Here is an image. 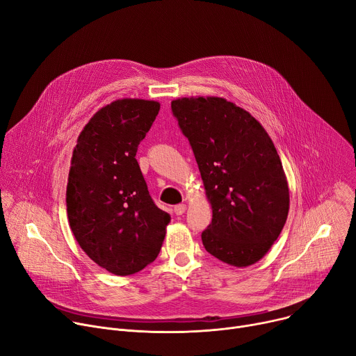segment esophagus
<instances>
[{
	"label": "esophagus",
	"mask_w": 356,
	"mask_h": 356,
	"mask_svg": "<svg viewBox=\"0 0 356 356\" xmlns=\"http://www.w3.org/2000/svg\"><path fill=\"white\" fill-rule=\"evenodd\" d=\"M186 207H187V206H186V204H183V203H181V204H177V206H175V213H176L177 216L183 215V213L186 211Z\"/></svg>",
	"instance_id": "34e87169"
}]
</instances>
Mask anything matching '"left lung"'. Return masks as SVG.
Returning <instances> with one entry per match:
<instances>
[{"instance_id": "8db88e82", "label": "left lung", "mask_w": 356, "mask_h": 356, "mask_svg": "<svg viewBox=\"0 0 356 356\" xmlns=\"http://www.w3.org/2000/svg\"><path fill=\"white\" fill-rule=\"evenodd\" d=\"M172 110L193 149L213 219L204 249L248 268L286 223L289 186L272 138L256 118L223 97H179Z\"/></svg>"}]
</instances>
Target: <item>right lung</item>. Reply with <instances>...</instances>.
Returning <instances> with one entry per match:
<instances>
[{
  "label": "right lung",
  "mask_w": 356,
  "mask_h": 356,
  "mask_svg": "<svg viewBox=\"0 0 356 356\" xmlns=\"http://www.w3.org/2000/svg\"><path fill=\"white\" fill-rule=\"evenodd\" d=\"M159 110L154 100H114L90 118L71 157L65 193L71 232L92 262L113 275H133L152 264L170 223L136 160Z\"/></svg>",
  "instance_id": "right-lung-1"
}]
</instances>
